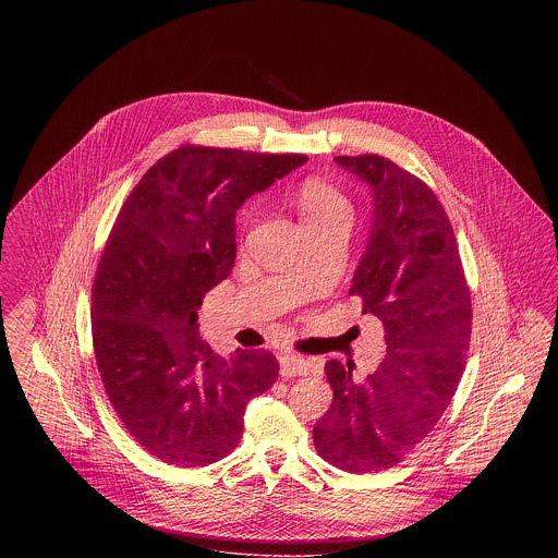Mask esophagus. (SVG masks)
I'll return each instance as SVG.
<instances>
[{
    "instance_id": "obj_1",
    "label": "esophagus",
    "mask_w": 558,
    "mask_h": 558,
    "mask_svg": "<svg viewBox=\"0 0 558 558\" xmlns=\"http://www.w3.org/2000/svg\"><path fill=\"white\" fill-rule=\"evenodd\" d=\"M312 371V362L301 357V355H292V353H282L280 355V374L291 378V376H303Z\"/></svg>"
}]
</instances>
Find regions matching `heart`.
<instances>
[{
  "mask_svg": "<svg viewBox=\"0 0 558 558\" xmlns=\"http://www.w3.org/2000/svg\"><path fill=\"white\" fill-rule=\"evenodd\" d=\"M296 203L303 223L326 221L335 217H351V207L345 196L337 187L328 186L318 180H310L301 186Z\"/></svg>",
  "mask_w": 558,
  "mask_h": 558,
  "instance_id": "1",
  "label": "heart"
}]
</instances>
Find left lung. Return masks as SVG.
<instances>
[{
    "label": "left lung",
    "mask_w": 558,
    "mask_h": 558,
    "mask_svg": "<svg viewBox=\"0 0 558 558\" xmlns=\"http://www.w3.org/2000/svg\"><path fill=\"white\" fill-rule=\"evenodd\" d=\"M366 182L372 226L351 294L385 326L387 353L362 383L337 360L335 391L314 426L319 456L347 473L396 466L439 423L471 343V292L450 219L433 190L385 157H337Z\"/></svg>",
    "instance_id": "left-lung-1"
}]
</instances>
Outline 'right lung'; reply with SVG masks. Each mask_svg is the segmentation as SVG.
<instances>
[{"instance_id": "right-lung-1", "label": "right lung", "mask_w": 558, "mask_h": 558, "mask_svg": "<svg viewBox=\"0 0 558 558\" xmlns=\"http://www.w3.org/2000/svg\"><path fill=\"white\" fill-rule=\"evenodd\" d=\"M303 162L184 146L148 169L112 226L92 294L96 362L121 423L167 464L228 456L248 399L278 378L269 351L217 355L201 339L196 310L234 266L242 203Z\"/></svg>"}]
</instances>
